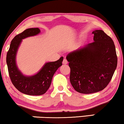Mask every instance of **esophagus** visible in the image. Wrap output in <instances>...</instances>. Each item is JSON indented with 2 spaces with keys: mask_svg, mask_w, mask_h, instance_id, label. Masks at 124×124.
Returning a JSON list of instances; mask_svg holds the SVG:
<instances>
[{
  "mask_svg": "<svg viewBox=\"0 0 124 124\" xmlns=\"http://www.w3.org/2000/svg\"><path fill=\"white\" fill-rule=\"evenodd\" d=\"M68 61H67V60L66 59H64V60H63V61H62V64H68Z\"/></svg>",
  "mask_w": 124,
  "mask_h": 124,
  "instance_id": "esophagus-1",
  "label": "esophagus"
}]
</instances>
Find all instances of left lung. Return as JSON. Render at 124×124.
Returning a JSON list of instances; mask_svg holds the SVG:
<instances>
[{
    "instance_id": "left-lung-1",
    "label": "left lung",
    "mask_w": 124,
    "mask_h": 124,
    "mask_svg": "<svg viewBox=\"0 0 124 124\" xmlns=\"http://www.w3.org/2000/svg\"><path fill=\"white\" fill-rule=\"evenodd\" d=\"M94 42L69 53L70 81L76 91L91 94L102 90L111 81L117 64L113 40L101 30H94Z\"/></svg>"
}]
</instances>
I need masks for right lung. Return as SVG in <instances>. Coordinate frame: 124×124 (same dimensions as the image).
Returning a JSON list of instances; mask_svg holds the SVG:
<instances>
[{"label":"right lung","mask_w":124,"mask_h":124,"mask_svg":"<svg viewBox=\"0 0 124 124\" xmlns=\"http://www.w3.org/2000/svg\"><path fill=\"white\" fill-rule=\"evenodd\" d=\"M39 33V28H30L18 34L12 40L7 54V64L12 83L20 92L29 95H40L46 93L51 85L54 73L62 65L63 60V57H61L56 62H47L38 73L31 77L24 76L18 70L16 55L22 39Z\"/></svg>","instance_id":"add662e5"}]
</instances>
